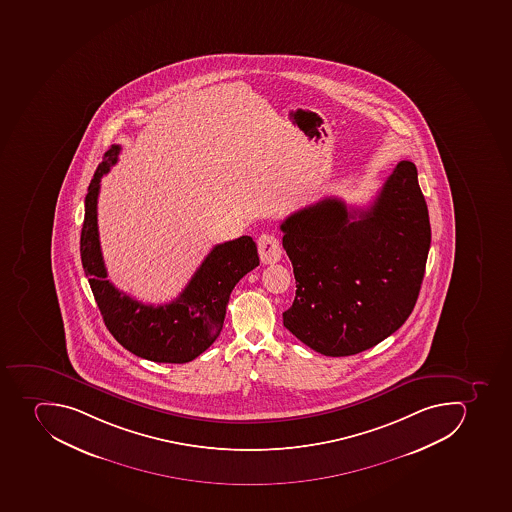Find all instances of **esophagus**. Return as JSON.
Returning a JSON list of instances; mask_svg holds the SVG:
<instances>
[{"instance_id": "34e87169", "label": "esophagus", "mask_w": 512, "mask_h": 512, "mask_svg": "<svg viewBox=\"0 0 512 512\" xmlns=\"http://www.w3.org/2000/svg\"><path fill=\"white\" fill-rule=\"evenodd\" d=\"M258 251L262 264H274V262L279 261L280 256H282L279 240H277L274 235H267V233L259 237Z\"/></svg>"}]
</instances>
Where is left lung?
Returning <instances> with one entry per match:
<instances>
[{"label": "left lung", "mask_w": 512, "mask_h": 512, "mask_svg": "<svg viewBox=\"0 0 512 512\" xmlns=\"http://www.w3.org/2000/svg\"><path fill=\"white\" fill-rule=\"evenodd\" d=\"M280 230L297 280L284 326L314 352L355 355L407 321L431 243L412 162L397 164L368 209L326 198L287 217Z\"/></svg>", "instance_id": "obj_1"}]
</instances>
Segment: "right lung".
Instances as JSON below:
<instances>
[{"label":"right lung","instance_id":"add662e5","mask_svg":"<svg viewBox=\"0 0 512 512\" xmlns=\"http://www.w3.org/2000/svg\"><path fill=\"white\" fill-rule=\"evenodd\" d=\"M120 151L121 147L113 144L105 152L87 189L82 267L105 326L118 344L157 363H188L219 337L230 293L243 275L259 266L258 248L246 235L215 245L180 297L167 305H144L120 292L107 280L97 227L100 180L116 164Z\"/></svg>","mask_w":512,"mask_h":512}]
</instances>
